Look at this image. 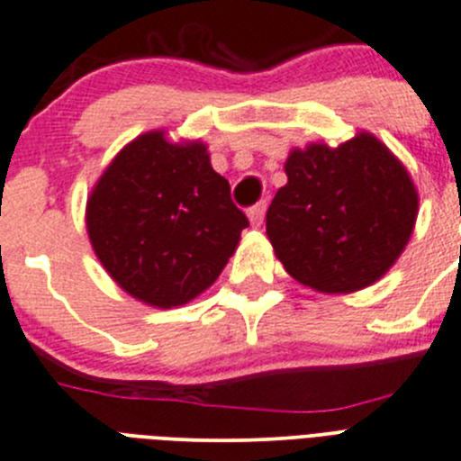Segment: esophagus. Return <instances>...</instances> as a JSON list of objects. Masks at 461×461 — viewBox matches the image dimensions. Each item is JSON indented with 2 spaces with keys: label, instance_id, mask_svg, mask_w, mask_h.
I'll list each match as a JSON object with an SVG mask.
<instances>
[{
  "label": "esophagus",
  "instance_id": "esophagus-1",
  "mask_svg": "<svg viewBox=\"0 0 461 461\" xmlns=\"http://www.w3.org/2000/svg\"><path fill=\"white\" fill-rule=\"evenodd\" d=\"M266 209H267L266 200H263V203H257V204H254V207L248 209L249 222H252L254 227H258L263 222V216H266Z\"/></svg>",
  "mask_w": 461,
  "mask_h": 461
}]
</instances>
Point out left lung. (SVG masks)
<instances>
[{
	"mask_svg": "<svg viewBox=\"0 0 461 461\" xmlns=\"http://www.w3.org/2000/svg\"><path fill=\"white\" fill-rule=\"evenodd\" d=\"M266 231L285 272L320 293H354L381 279L412 234L419 198L403 164L360 132L312 144L285 162Z\"/></svg>",
	"mask_w": 461,
	"mask_h": 461,
	"instance_id": "8db88e82",
	"label": "left lung"
}]
</instances>
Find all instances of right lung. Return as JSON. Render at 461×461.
<instances>
[{
	"label": "right lung",
	"mask_w": 461,
	"mask_h": 461,
	"mask_svg": "<svg viewBox=\"0 0 461 461\" xmlns=\"http://www.w3.org/2000/svg\"><path fill=\"white\" fill-rule=\"evenodd\" d=\"M248 225L207 146L168 144L164 132L128 144L87 200L98 261L128 294L158 308L207 290Z\"/></svg>",
	"instance_id": "1"
}]
</instances>
